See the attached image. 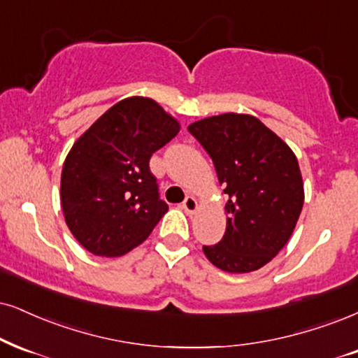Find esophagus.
Instances as JSON below:
<instances>
[{
  "instance_id": "34e87169",
  "label": "esophagus",
  "mask_w": 358,
  "mask_h": 358,
  "mask_svg": "<svg viewBox=\"0 0 358 358\" xmlns=\"http://www.w3.org/2000/svg\"><path fill=\"white\" fill-rule=\"evenodd\" d=\"M182 209L186 210L187 214H194V213H196V209H197V201L194 199L192 196H187L182 202Z\"/></svg>"
}]
</instances>
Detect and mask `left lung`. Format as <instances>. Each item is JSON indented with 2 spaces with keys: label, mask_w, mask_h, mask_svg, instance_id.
<instances>
[{
  "label": "left lung",
  "mask_w": 358,
  "mask_h": 358,
  "mask_svg": "<svg viewBox=\"0 0 358 358\" xmlns=\"http://www.w3.org/2000/svg\"><path fill=\"white\" fill-rule=\"evenodd\" d=\"M213 159L229 194L227 227L206 257L226 272L257 271L292 236L303 206V184L292 149L257 117L227 113L187 126Z\"/></svg>",
  "instance_id": "obj_1"
}]
</instances>
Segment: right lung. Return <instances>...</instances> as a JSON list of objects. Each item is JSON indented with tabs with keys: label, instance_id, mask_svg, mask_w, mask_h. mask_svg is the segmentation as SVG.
Instances as JSON below:
<instances>
[{
	"label": "right lung",
	"instance_id": "add662e5",
	"mask_svg": "<svg viewBox=\"0 0 358 358\" xmlns=\"http://www.w3.org/2000/svg\"><path fill=\"white\" fill-rule=\"evenodd\" d=\"M179 132L156 101L127 98L108 109L69 151L61 174V206L79 244L117 257L148 239L167 204L149 159Z\"/></svg>",
	"mask_w": 358,
	"mask_h": 358
}]
</instances>
